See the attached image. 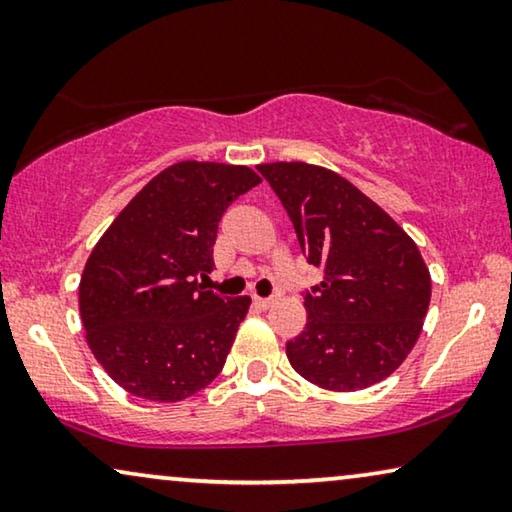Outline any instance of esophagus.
Listing matches in <instances>:
<instances>
[{
    "label": "esophagus",
    "mask_w": 512,
    "mask_h": 512,
    "mask_svg": "<svg viewBox=\"0 0 512 512\" xmlns=\"http://www.w3.org/2000/svg\"><path fill=\"white\" fill-rule=\"evenodd\" d=\"M254 305L261 309H270L274 305V298H258V295H254Z\"/></svg>",
    "instance_id": "obj_1"
}]
</instances>
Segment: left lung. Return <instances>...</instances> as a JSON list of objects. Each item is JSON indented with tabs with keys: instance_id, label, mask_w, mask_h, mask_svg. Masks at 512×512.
Segmentation results:
<instances>
[{
	"instance_id": "left-lung-1",
	"label": "left lung",
	"mask_w": 512,
	"mask_h": 512,
	"mask_svg": "<svg viewBox=\"0 0 512 512\" xmlns=\"http://www.w3.org/2000/svg\"><path fill=\"white\" fill-rule=\"evenodd\" d=\"M293 221L321 284L305 293L307 325L286 342L295 372L353 392L383 381L416 346L432 279L404 228L335 170L277 161L256 166Z\"/></svg>"
}]
</instances>
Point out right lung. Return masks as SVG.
I'll return each instance as SVG.
<instances>
[{
  "instance_id": "1",
  "label": "right lung",
  "mask_w": 512,
  "mask_h": 512,
  "mask_svg": "<svg viewBox=\"0 0 512 512\" xmlns=\"http://www.w3.org/2000/svg\"><path fill=\"white\" fill-rule=\"evenodd\" d=\"M261 182L247 166L180 161L152 177L87 258L80 318L110 379L150 402H182L217 379L251 298H221L196 277L214 268L219 221Z\"/></svg>"
}]
</instances>
